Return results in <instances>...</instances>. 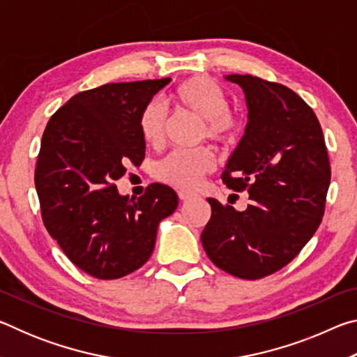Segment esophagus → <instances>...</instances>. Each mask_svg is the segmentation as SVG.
<instances>
[{"instance_id": "esophagus-1", "label": "esophagus", "mask_w": 357, "mask_h": 357, "mask_svg": "<svg viewBox=\"0 0 357 357\" xmlns=\"http://www.w3.org/2000/svg\"><path fill=\"white\" fill-rule=\"evenodd\" d=\"M178 197H179V200L187 202V200H192V198H195L197 193H193V192H190V190L181 189V190H178Z\"/></svg>"}]
</instances>
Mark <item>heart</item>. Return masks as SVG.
Returning a JSON list of instances; mask_svg holds the SVG:
<instances>
[{
  "instance_id": "heart-1",
  "label": "heart",
  "mask_w": 357,
  "mask_h": 357,
  "mask_svg": "<svg viewBox=\"0 0 357 357\" xmlns=\"http://www.w3.org/2000/svg\"><path fill=\"white\" fill-rule=\"evenodd\" d=\"M172 104L203 121L202 135L215 143H229L238 132V119L228 110V99L223 89L206 77H192L173 89L168 96ZM167 114L159 102L151 100L138 116V132L151 148L160 146L165 137ZM215 155L209 148L193 151H173L155 164L154 174L164 183L193 189L204 174L213 172Z\"/></svg>"
}]
</instances>
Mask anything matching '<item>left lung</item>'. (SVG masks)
Returning a JSON list of instances; mask_svg holds the SVG:
<instances>
[{"instance_id": "obj_1", "label": "left lung", "mask_w": 357, "mask_h": 357, "mask_svg": "<svg viewBox=\"0 0 357 357\" xmlns=\"http://www.w3.org/2000/svg\"><path fill=\"white\" fill-rule=\"evenodd\" d=\"M225 78L243 88L249 123L222 179L249 192V204L236 211L208 198L213 214L202 243L217 268L257 280L287 266L315 234L331 164L317 114L298 94L253 75Z\"/></svg>"}]
</instances>
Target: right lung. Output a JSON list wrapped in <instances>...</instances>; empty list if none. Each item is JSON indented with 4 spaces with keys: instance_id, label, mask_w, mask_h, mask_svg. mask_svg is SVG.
<instances>
[{
    "instance_id": "obj_1",
    "label": "right lung",
    "mask_w": 357,
    "mask_h": 357,
    "mask_svg": "<svg viewBox=\"0 0 357 357\" xmlns=\"http://www.w3.org/2000/svg\"><path fill=\"white\" fill-rule=\"evenodd\" d=\"M172 78L107 83L82 91L48 121L34 183L42 220L72 263L100 280L134 273L154 250L157 227L178 208L172 187L121 197L114 181L140 165L138 116Z\"/></svg>"
}]
</instances>
